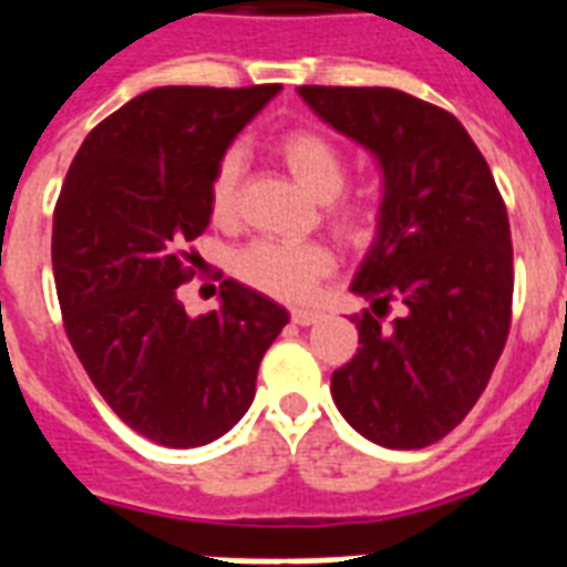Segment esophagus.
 Here are the masks:
<instances>
[{"label": "esophagus", "instance_id": "obj_1", "mask_svg": "<svg viewBox=\"0 0 567 567\" xmlns=\"http://www.w3.org/2000/svg\"><path fill=\"white\" fill-rule=\"evenodd\" d=\"M318 318H320V311L315 309H291V320L297 323V327H311Z\"/></svg>", "mask_w": 567, "mask_h": 567}]
</instances>
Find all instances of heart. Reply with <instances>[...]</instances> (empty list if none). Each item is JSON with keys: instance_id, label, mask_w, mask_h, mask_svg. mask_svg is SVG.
<instances>
[{"instance_id": "b5f03b06", "label": "heart", "mask_w": 567, "mask_h": 567, "mask_svg": "<svg viewBox=\"0 0 567 567\" xmlns=\"http://www.w3.org/2000/svg\"><path fill=\"white\" fill-rule=\"evenodd\" d=\"M276 155L282 158L293 179L318 199L327 203V223L347 244H368L377 231V203L364 194H341L347 182V155L336 137L320 128H291L276 141ZM208 208L220 226L238 223L240 214V158L223 155L208 182ZM336 270V256L323 244H279L252 240L231 258V274L252 291L276 300L297 302L315 293L320 279Z\"/></svg>"}]
</instances>
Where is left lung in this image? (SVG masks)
<instances>
[{
	"instance_id": "8db88e82",
	"label": "left lung",
	"mask_w": 567,
	"mask_h": 567,
	"mask_svg": "<svg viewBox=\"0 0 567 567\" xmlns=\"http://www.w3.org/2000/svg\"><path fill=\"white\" fill-rule=\"evenodd\" d=\"M300 96L385 176L379 238L353 282L371 309L353 315L359 347L332 373V400L373 444L430 447L465 421L509 338L506 203L450 111L394 87L302 84Z\"/></svg>"
}]
</instances>
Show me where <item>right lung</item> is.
<instances>
[{"instance_id":"right-lung-1","label":"right lung","mask_w":567,"mask_h":567,"mask_svg":"<svg viewBox=\"0 0 567 567\" xmlns=\"http://www.w3.org/2000/svg\"><path fill=\"white\" fill-rule=\"evenodd\" d=\"M279 84L155 87L91 128L52 217V270L79 362L120 421L162 447L220 439L256 396L288 311L235 279L188 318L179 285L212 220L208 182Z\"/></svg>"}]
</instances>
